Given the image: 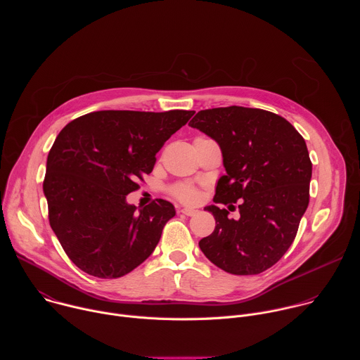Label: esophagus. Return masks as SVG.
I'll list each match as a JSON object with an SVG mask.
<instances>
[{
	"instance_id": "esophagus-1",
	"label": "esophagus",
	"mask_w": 360,
	"mask_h": 360,
	"mask_svg": "<svg viewBox=\"0 0 360 360\" xmlns=\"http://www.w3.org/2000/svg\"><path fill=\"white\" fill-rule=\"evenodd\" d=\"M178 212H181V214H184V215H186V217H192V215L196 214V211H195V210H191V208H179Z\"/></svg>"
}]
</instances>
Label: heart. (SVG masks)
<instances>
[{"mask_svg":"<svg viewBox=\"0 0 360 360\" xmlns=\"http://www.w3.org/2000/svg\"><path fill=\"white\" fill-rule=\"evenodd\" d=\"M174 195L184 202H195L198 198L196 189L189 185H178L174 191Z\"/></svg>","mask_w":360,"mask_h":360,"instance_id":"b5f03b06","label":"heart"}]
</instances>
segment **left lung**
Instances as JSON below:
<instances>
[{"mask_svg":"<svg viewBox=\"0 0 360 360\" xmlns=\"http://www.w3.org/2000/svg\"><path fill=\"white\" fill-rule=\"evenodd\" d=\"M215 139L226 175L215 203H236L238 221L225 208L205 210L214 232L199 248L218 268L233 275H258L274 266L292 245L309 205L312 162L302 135L285 118L258 108L225 107L199 111L189 122Z\"/></svg>","mask_w":360,"mask_h":360,"instance_id":"8db88e82","label":"left lung"}]
</instances>
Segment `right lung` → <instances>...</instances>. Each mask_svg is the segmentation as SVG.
Masks as SVG:
<instances>
[{
  "mask_svg": "<svg viewBox=\"0 0 360 360\" xmlns=\"http://www.w3.org/2000/svg\"><path fill=\"white\" fill-rule=\"evenodd\" d=\"M195 111H96L70 122L46 160L49 225L88 275L114 279L139 266L175 217L157 199L136 210L127 195L150 174L157 152Z\"/></svg>",
  "mask_w": 360,
  "mask_h": 360,
  "instance_id": "add662e5",
  "label": "right lung"
}]
</instances>
